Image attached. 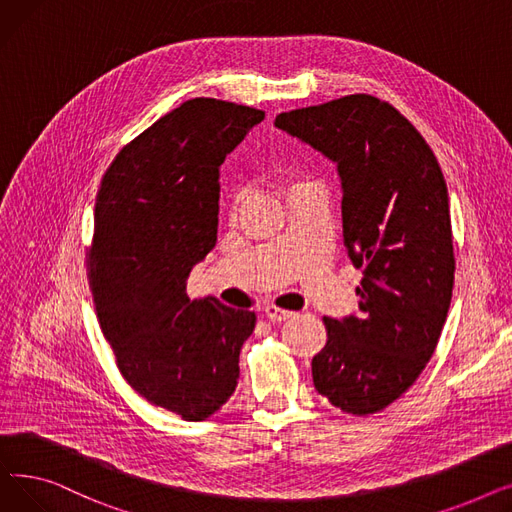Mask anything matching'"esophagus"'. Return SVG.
<instances>
[{
	"mask_svg": "<svg viewBox=\"0 0 512 512\" xmlns=\"http://www.w3.org/2000/svg\"><path fill=\"white\" fill-rule=\"evenodd\" d=\"M265 317L270 319V321H274V324H280V321H286V319L294 317V313L286 311V309H280L276 305H267L265 307Z\"/></svg>",
	"mask_w": 512,
	"mask_h": 512,
	"instance_id": "esophagus-1",
	"label": "esophagus"
}]
</instances>
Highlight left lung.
I'll return each mask as SVG.
<instances>
[{
    "mask_svg": "<svg viewBox=\"0 0 512 512\" xmlns=\"http://www.w3.org/2000/svg\"><path fill=\"white\" fill-rule=\"evenodd\" d=\"M274 124L336 164L346 253L365 270L359 313L324 317L315 390L344 413H378L419 378L448 315L454 253L444 174L417 128L378 97L346 95Z\"/></svg>",
    "mask_w": 512,
    "mask_h": 512,
    "instance_id": "8db88e82",
    "label": "left lung"
}]
</instances>
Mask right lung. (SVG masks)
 <instances>
[{"instance_id":"right-lung-1","label":"right lung","mask_w":512,"mask_h":512,"mask_svg":"<svg viewBox=\"0 0 512 512\" xmlns=\"http://www.w3.org/2000/svg\"><path fill=\"white\" fill-rule=\"evenodd\" d=\"M265 118L197 97L161 116L107 168L95 199L91 284L105 340L126 382L151 405L203 421L234 394L255 313L186 280L218 240L220 166Z\"/></svg>"}]
</instances>
